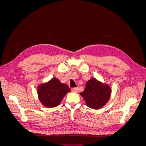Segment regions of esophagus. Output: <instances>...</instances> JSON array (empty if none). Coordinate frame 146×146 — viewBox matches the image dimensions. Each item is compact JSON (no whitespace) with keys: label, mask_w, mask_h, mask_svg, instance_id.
I'll list each match as a JSON object with an SVG mask.
<instances>
[{"label":"esophagus","mask_w":146,"mask_h":146,"mask_svg":"<svg viewBox=\"0 0 146 146\" xmlns=\"http://www.w3.org/2000/svg\"><path fill=\"white\" fill-rule=\"evenodd\" d=\"M71 90L73 92H77L78 91V88H72Z\"/></svg>","instance_id":"1"}]
</instances>
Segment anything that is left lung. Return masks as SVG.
Instances as JSON below:
<instances>
[{
  "instance_id": "1",
  "label": "left lung",
  "mask_w": 146,
  "mask_h": 146,
  "mask_svg": "<svg viewBox=\"0 0 146 146\" xmlns=\"http://www.w3.org/2000/svg\"><path fill=\"white\" fill-rule=\"evenodd\" d=\"M111 94V89L110 85L95 78L87 81L85 90L80 92L88 107L94 110H99L107 104Z\"/></svg>"
}]
</instances>
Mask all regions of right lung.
Returning a JSON list of instances; mask_svg holds the SVG:
<instances>
[{"label": "right lung", "mask_w": 146, "mask_h": 146, "mask_svg": "<svg viewBox=\"0 0 146 146\" xmlns=\"http://www.w3.org/2000/svg\"><path fill=\"white\" fill-rule=\"evenodd\" d=\"M70 91L69 86L56 78H52L37 87L38 99L44 107L47 108L58 106L66 94Z\"/></svg>", "instance_id": "obj_1"}]
</instances>
